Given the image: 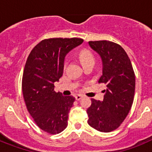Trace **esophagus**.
Here are the masks:
<instances>
[{
    "label": "esophagus",
    "instance_id": "esophagus-1",
    "mask_svg": "<svg viewBox=\"0 0 152 152\" xmlns=\"http://www.w3.org/2000/svg\"><path fill=\"white\" fill-rule=\"evenodd\" d=\"M82 97H83V96L80 94H77L75 96V99H76V100H80Z\"/></svg>",
    "mask_w": 152,
    "mask_h": 152
}]
</instances>
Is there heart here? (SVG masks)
I'll return each instance as SVG.
<instances>
[{
	"label": "heart",
	"instance_id": "obj_1",
	"mask_svg": "<svg viewBox=\"0 0 152 152\" xmlns=\"http://www.w3.org/2000/svg\"><path fill=\"white\" fill-rule=\"evenodd\" d=\"M79 58H80V61L82 62L83 65L90 64V63L95 62V57L92 52L88 50H81L79 53ZM67 64V61H64V65L65 66Z\"/></svg>",
	"mask_w": 152,
	"mask_h": 152
}]
</instances>
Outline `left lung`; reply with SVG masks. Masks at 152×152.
Instances as JSON below:
<instances>
[{
  "label": "left lung",
  "mask_w": 152,
  "mask_h": 152,
  "mask_svg": "<svg viewBox=\"0 0 152 152\" xmlns=\"http://www.w3.org/2000/svg\"><path fill=\"white\" fill-rule=\"evenodd\" d=\"M103 61V75L99 84L107 89L103 102L91 99L87 113L88 123L97 131L116 129L127 116L133 103L135 77L131 61L121 45L107 40L90 41Z\"/></svg>",
  "instance_id": "1"
}]
</instances>
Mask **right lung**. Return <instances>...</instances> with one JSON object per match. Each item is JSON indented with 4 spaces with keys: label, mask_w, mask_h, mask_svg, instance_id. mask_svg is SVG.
Wrapping results in <instances>:
<instances>
[{
    "label": "right lung",
    "mask_w": 152,
    "mask_h": 152,
    "mask_svg": "<svg viewBox=\"0 0 152 152\" xmlns=\"http://www.w3.org/2000/svg\"><path fill=\"white\" fill-rule=\"evenodd\" d=\"M83 42L80 38L45 39L27 58L22 78L24 101L36 124L47 133H60L68 126L75 99L56 93L54 83L62 76L67 53Z\"/></svg>",
    "instance_id": "right-lung-1"
}]
</instances>
